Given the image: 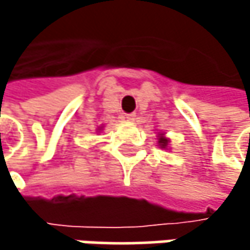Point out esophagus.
Wrapping results in <instances>:
<instances>
[{
	"instance_id": "obj_1",
	"label": "esophagus",
	"mask_w": 250,
	"mask_h": 250,
	"mask_svg": "<svg viewBox=\"0 0 250 250\" xmlns=\"http://www.w3.org/2000/svg\"><path fill=\"white\" fill-rule=\"evenodd\" d=\"M125 120L130 122V123H134L136 122V114H125Z\"/></svg>"
}]
</instances>
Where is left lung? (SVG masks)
<instances>
[{
  "mask_svg": "<svg viewBox=\"0 0 250 250\" xmlns=\"http://www.w3.org/2000/svg\"><path fill=\"white\" fill-rule=\"evenodd\" d=\"M169 142L171 139L165 136V133H158V146L161 149H168L169 147Z\"/></svg>",
  "mask_w": 250,
  "mask_h": 250,
  "instance_id": "obj_1",
  "label": "left lung"
}]
</instances>
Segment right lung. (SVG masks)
<instances>
[{
	"label": "right lung",
	"instance_id": "1",
	"mask_svg": "<svg viewBox=\"0 0 250 250\" xmlns=\"http://www.w3.org/2000/svg\"><path fill=\"white\" fill-rule=\"evenodd\" d=\"M103 127H104V125H100V127L97 128V133H100V131H103Z\"/></svg>",
	"mask_w": 250,
	"mask_h": 250
}]
</instances>
